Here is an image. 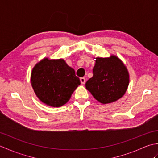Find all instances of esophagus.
<instances>
[{
    "instance_id": "1",
    "label": "esophagus",
    "mask_w": 158,
    "mask_h": 158,
    "mask_svg": "<svg viewBox=\"0 0 158 158\" xmlns=\"http://www.w3.org/2000/svg\"><path fill=\"white\" fill-rule=\"evenodd\" d=\"M80 81H81V84H85V79L84 77H81V78H80Z\"/></svg>"
}]
</instances>
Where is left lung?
I'll use <instances>...</instances> for the list:
<instances>
[{"label": "left lung", "instance_id": "1", "mask_svg": "<svg viewBox=\"0 0 158 158\" xmlns=\"http://www.w3.org/2000/svg\"><path fill=\"white\" fill-rule=\"evenodd\" d=\"M129 73L119 58H96L93 77L85 88L96 100L102 104L117 101L126 93L129 85Z\"/></svg>", "mask_w": 158, "mask_h": 158}]
</instances>
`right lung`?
Returning <instances> with one entry per match:
<instances>
[{
    "label": "right lung",
    "mask_w": 158,
    "mask_h": 158,
    "mask_svg": "<svg viewBox=\"0 0 158 158\" xmlns=\"http://www.w3.org/2000/svg\"><path fill=\"white\" fill-rule=\"evenodd\" d=\"M31 80L39 99L53 107L65 105L81 84L75 70L63 59H43L32 69Z\"/></svg>",
    "instance_id": "1"
}]
</instances>
